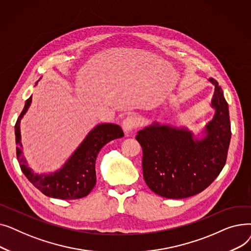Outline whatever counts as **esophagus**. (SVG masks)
Wrapping results in <instances>:
<instances>
[{
	"instance_id": "1",
	"label": "esophagus",
	"mask_w": 251,
	"mask_h": 251,
	"mask_svg": "<svg viewBox=\"0 0 251 251\" xmlns=\"http://www.w3.org/2000/svg\"><path fill=\"white\" fill-rule=\"evenodd\" d=\"M139 123H140L139 117H137L136 115H129L124 119L122 125L125 132L129 133V132H132L133 130H135L139 126Z\"/></svg>"
}]
</instances>
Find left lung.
<instances>
[{
    "mask_svg": "<svg viewBox=\"0 0 251 251\" xmlns=\"http://www.w3.org/2000/svg\"><path fill=\"white\" fill-rule=\"evenodd\" d=\"M213 120L206 136L194 140L187 129L153 125L140 130L136 140L142 148L143 178L151 191L180 200L199 194L214 182L227 161L231 140L228 103L214 78Z\"/></svg>",
    "mask_w": 251,
    "mask_h": 251,
    "instance_id": "obj_1",
    "label": "left lung"
}]
</instances>
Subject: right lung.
Segmentation results:
<instances>
[{
	"mask_svg": "<svg viewBox=\"0 0 251 251\" xmlns=\"http://www.w3.org/2000/svg\"><path fill=\"white\" fill-rule=\"evenodd\" d=\"M30 102L31 97L25 101L24 109L15 124L16 155L22 172L34 187L47 196L60 200L82 199L96 185V160L100 151L111 140L123 137V130L120 126L109 123L97 126L60 171L50 175H37L26 165L20 142V120L28 110Z\"/></svg>",
	"mask_w": 251,
	"mask_h": 251,
	"instance_id": "1",
	"label": "right lung"
}]
</instances>
